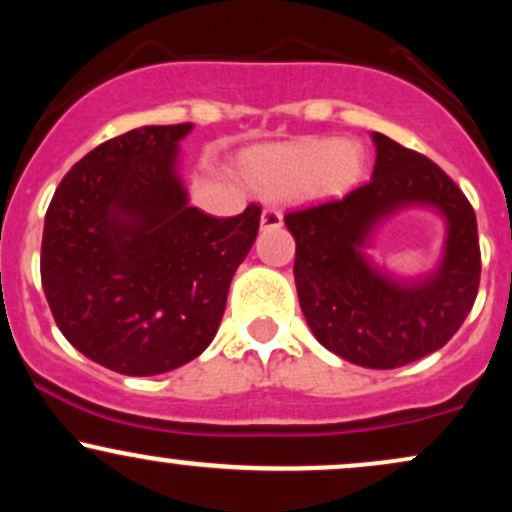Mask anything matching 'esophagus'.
<instances>
[{
    "label": "esophagus",
    "mask_w": 512,
    "mask_h": 512,
    "mask_svg": "<svg viewBox=\"0 0 512 512\" xmlns=\"http://www.w3.org/2000/svg\"><path fill=\"white\" fill-rule=\"evenodd\" d=\"M262 228H279L281 223H284V214H281L279 209L274 207H267L262 211Z\"/></svg>",
    "instance_id": "obj_1"
}]
</instances>
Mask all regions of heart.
Masks as SVG:
<instances>
[{
    "mask_svg": "<svg viewBox=\"0 0 512 512\" xmlns=\"http://www.w3.org/2000/svg\"><path fill=\"white\" fill-rule=\"evenodd\" d=\"M366 158L354 142L308 137L298 142L267 144L240 156V175L252 190L267 197H339L361 178Z\"/></svg>",
    "mask_w": 512,
    "mask_h": 512,
    "instance_id": "heart-1",
    "label": "heart"
}]
</instances>
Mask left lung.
Returning <instances> with one entry per match:
<instances>
[{
    "instance_id": "left-lung-1",
    "label": "left lung",
    "mask_w": 512,
    "mask_h": 512,
    "mask_svg": "<svg viewBox=\"0 0 512 512\" xmlns=\"http://www.w3.org/2000/svg\"><path fill=\"white\" fill-rule=\"evenodd\" d=\"M375 168L342 199L289 211L296 238L298 301L325 349L363 368L419 361L452 339L479 291L477 216L460 187L419 151L373 132ZM409 203L436 206L449 221L446 257L431 277L399 285L373 270L360 248L369 228Z\"/></svg>"
}]
</instances>
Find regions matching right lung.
I'll list each match as a JSON object with an SVG mask.
<instances>
[{"instance_id":"obj_1","label":"right lung","mask_w":512,"mask_h":512,"mask_svg":"<svg viewBox=\"0 0 512 512\" xmlns=\"http://www.w3.org/2000/svg\"><path fill=\"white\" fill-rule=\"evenodd\" d=\"M182 125L108 139L64 175L45 214L40 279L67 342L122 375H158L211 344L260 204L216 219L175 173Z\"/></svg>"}]
</instances>
